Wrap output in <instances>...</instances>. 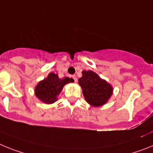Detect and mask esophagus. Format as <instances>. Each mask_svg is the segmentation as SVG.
Instances as JSON below:
<instances>
[{
    "label": "esophagus",
    "mask_w": 153,
    "mask_h": 153,
    "mask_svg": "<svg viewBox=\"0 0 153 153\" xmlns=\"http://www.w3.org/2000/svg\"><path fill=\"white\" fill-rule=\"evenodd\" d=\"M72 78H73V79H74V81H75V82H77V77H76V75H72Z\"/></svg>",
    "instance_id": "1"
}]
</instances>
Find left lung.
Returning a JSON list of instances; mask_svg holds the SVG:
<instances>
[{
	"instance_id": "1",
	"label": "left lung",
	"mask_w": 153,
	"mask_h": 153,
	"mask_svg": "<svg viewBox=\"0 0 153 153\" xmlns=\"http://www.w3.org/2000/svg\"><path fill=\"white\" fill-rule=\"evenodd\" d=\"M78 84L88 103L95 107L105 104L112 94L111 86L92 71H82Z\"/></svg>"
}]
</instances>
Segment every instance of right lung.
<instances>
[{"mask_svg": "<svg viewBox=\"0 0 153 153\" xmlns=\"http://www.w3.org/2000/svg\"><path fill=\"white\" fill-rule=\"evenodd\" d=\"M72 78L68 77L59 78L58 75L50 73L47 78L40 82L35 88V95L46 104H51L57 100V95L62 91L64 85L73 82Z\"/></svg>", "mask_w": 153, "mask_h": 153, "instance_id": "add662e5", "label": "right lung"}]
</instances>
